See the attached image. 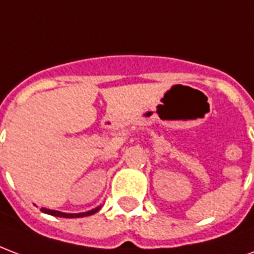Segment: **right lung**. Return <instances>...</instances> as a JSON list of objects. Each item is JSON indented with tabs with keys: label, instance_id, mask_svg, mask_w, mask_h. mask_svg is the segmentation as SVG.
<instances>
[{
	"label": "right lung",
	"instance_id": "obj_1",
	"mask_svg": "<svg viewBox=\"0 0 254 254\" xmlns=\"http://www.w3.org/2000/svg\"><path fill=\"white\" fill-rule=\"evenodd\" d=\"M100 207L98 206L92 209L89 211H84V213H63V211H57V210H51V209H47V207H41V211L43 213H47V214L55 215V217H64V218H80V217H87V215H92L95 213H98L100 210Z\"/></svg>",
	"mask_w": 254,
	"mask_h": 254
}]
</instances>
